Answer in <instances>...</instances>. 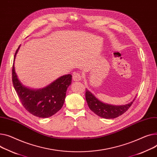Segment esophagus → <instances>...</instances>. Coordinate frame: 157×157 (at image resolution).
<instances>
[{
	"mask_svg": "<svg viewBox=\"0 0 157 157\" xmlns=\"http://www.w3.org/2000/svg\"><path fill=\"white\" fill-rule=\"evenodd\" d=\"M82 75H81L80 72H73V76H72V78H73V80L74 81H79L80 80L82 79Z\"/></svg>",
	"mask_w": 157,
	"mask_h": 157,
	"instance_id": "esophagus-1",
	"label": "esophagus"
}]
</instances>
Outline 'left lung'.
<instances>
[{
  "label": "left lung",
  "mask_w": 157,
  "mask_h": 157,
  "mask_svg": "<svg viewBox=\"0 0 157 157\" xmlns=\"http://www.w3.org/2000/svg\"><path fill=\"white\" fill-rule=\"evenodd\" d=\"M85 97L90 110L97 116L105 119H114L121 116L129 109L135 100L134 99L132 101L124 105H108L98 100L88 90H86Z\"/></svg>",
  "instance_id": "obj_1"
}]
</instances>
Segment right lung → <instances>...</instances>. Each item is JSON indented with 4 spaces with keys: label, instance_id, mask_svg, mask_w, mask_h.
<instances>
[{
    "label": "right lung",
    "instance_id": "add662e5",
    "mask_svg": "<svg viewBox=\"0 0 157 157\" xmlns=\"http://www.w3.org/2000/svg\"><path fill=\"white\" fill-rule=\"evenodd\" d=\"M19 47L16 51L14 59ZM12 80L18 97L25 109L36 117L46 118L53 116L63 106L67 89L71 83L72 76H62L45 88L37 90L29 89L19 81L15 72L14 60Z\"/></svg>",
    "mask_w": 157,
    "mask_h": 157
}]
</instances>
